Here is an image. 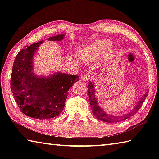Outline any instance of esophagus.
Wrapping results in <instances>:
<instances>
[{
    "label": "esophagus",
    "instance_id": "obj_1",
    "mask_svg": "<svg viewBox=\"0 0 159 159\" xmlns=\"http://www.w3.org/2000/svg\"><path fill=\"white\" fill-rule=\"evenodd\" d=\"M93 78V75L90 72H86V73L83 74V75L81 77V79L83 80V81L86 82V81H88V80H91V79Z\"/></svg>",
    "mask_w": 159,
    "mask_h": 159
}]
</instances>
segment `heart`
Instances as JSON below:
<instances>
[{"label": "heart", "instance_id": "heart-1", "mask_svg": "<svg viewBox=\"0 0 159 159\" xmlns=\"http://www.w3.org/2000/svg\"><path fill=\"white\" fill-rule=\"evenodd\" d=\"M111 42L108 39H100L84 47L80 51V56L83 60L91 61L100 58L108 52Z\"/></svg>", "mask_w": 159, "mask_h": 159}]
</instances>
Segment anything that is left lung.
<instances>
[{
	"instance_id": "1",
	"label": "left lung",
	"mask_w": 159,
	"mask_h": 159,
	"mask_svg": "<svg viewBox=\"0 0 159 159\" xmlns=\"http://www.w3.org/2000/svg\"><path fill=\"white\" fill-rule=\"evenodd\" d=\"M87 88L88 97H89V100L93 115L95 116L98 119L107 123H116L121 121V120H124L125 119H127L128 118L132 116H133L134 114H135L137 111L141 108L142 104H143L144 101L145 100V99L147 98L148 95L147 89L146 93L139 99V101L137 102V104L134 107V108H133V109L130 110V111L126 113L125 114L115 116L107 114V113L104 111V110L101 108V107L99 106L98 99H97V98L95 97V83L89 81L88 82Z\"/></svg>"
}]
</instances>
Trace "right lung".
<instances>
[{"mask_svg": "<svg viewBox=\"0 0 159 159\" xmlns=\"http://www.w3.org/2000/svg\"><path fill=\"white\" fill-rule=\"evenodd\" d=\"M64 34L48 39L60 41ZM43 41L26 46L14 61L10 88L21 111L28 116L44 120L52 118L63 111L70 88L79 76L55 72L51 76H37L34 71V57Z\"/></svg>", "mask_w": 159, "mask_h": 159, "instance_id": "obj_1", "label": "right lung"}]
</instances>
